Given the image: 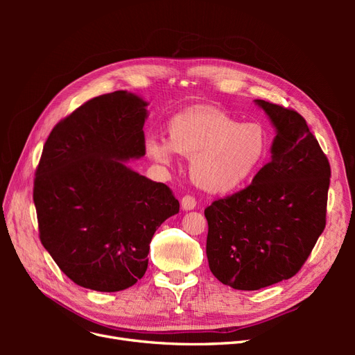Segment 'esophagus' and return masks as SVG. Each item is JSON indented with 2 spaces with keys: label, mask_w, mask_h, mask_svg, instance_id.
Masks as SVG:
<instances>
[{
  "label": "esophagus",
  "mask_w": 355,
  "mask_h": 355,
  "mask_svg": "<svg viewBox=\"0 0 355 355\" xmlns=\"http://www.w3.org/2000/svg\"><path fill=\"white\" fill-rule=\"evenodd\" d=\"M196 206H197V201H196L194 197H191V196H185L180 201V207H182V210H185V211L194 210Z\"/></svg>",
  "instance_id": "obj_1"
}]
</instances>
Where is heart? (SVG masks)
<instances>
[{
	"mask_svg": "<svg viewBox=\"0 0 355 355\" xmlns=\"http://www.w3.org/2000/svg\"><path fill=\"white\" fill-rule=\"evenodd\" d=\"M168 141L148 136L146 154L161 166L176 153L191 159L194 184L210 194H230L244 187L265 164L271 136L257 121L241 123L216 110H188L167 124Z\"/></svg>",
	"mask_w": 355,
	"mask_h": 355,
	"instance_id": "1",
	"label": "heart"
}]
</instances>
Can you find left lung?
Returning <instances> with one entry per match:
<instances>
[{"mask_svg":"<svg viewBox=\"0 0 355 355\" xmlns=\"http://www.w3.org/2000/svg\"><path fill=\"white\" fill-rule=\"evenodd\" d=\"M275 128L271 161L252 185L204 210L213 275L237 290L292 278L326 227L330 164L293 110L256 99Z\"/></svg>","mask_w":355,"mask_h":355,"instance_id":"8db88e82","label":"left lung"}]
</instances>
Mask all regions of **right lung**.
Returning a JSON list of instances; mask_svg holds the SVG:
<instances>
[{
	"label": "right lung",
	"mask_w": 355,
	"mask_h": 355,
	"mask_svg": "<svg viewBox=\"0 0 355 355\" xmlns=\"http://www.w3.org/2000/svg\"><path fill=\"white\" fill-rule=\"evenodd\" d=\"M146 106L125 90L85 102L53 128L35 171L41 243L63 274L96 292L141 280L154 232L179 213L167 185L127 164L145 155Z\"/></svg>",
	"instance_id": "add662e5"
}]
</instances>
